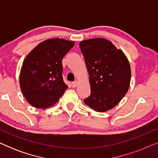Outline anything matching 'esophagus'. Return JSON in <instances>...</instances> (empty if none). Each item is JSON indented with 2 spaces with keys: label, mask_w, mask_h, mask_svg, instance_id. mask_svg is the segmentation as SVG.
Returning a JSON list of instances; mask_svg holds the SVG:
<instances>
[{
  "label": "esophagus",
  "mask_w": 158,
  "mask_h": 158,
  "mask_svg": "<svg viewBox=\"0 0 158 158\" xmlns=\"http://www.w3.org/2000/svg\"><path fill=\"white\" fill-rule=\"evenodd\" d=\"M77 83H78V82H77V81H76L73 82V83H71V85H72V86H73V88H75V87H76V86L77 85Z\"/></svg>",
  "instance_id": "34e87169"
}]
</instances>
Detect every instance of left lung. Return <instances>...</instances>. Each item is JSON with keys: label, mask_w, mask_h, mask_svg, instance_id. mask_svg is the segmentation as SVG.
Returning <instances> with one entry per match:
<instances>
[{"label": "left lung", "mask_w": 158, "mask_h": 158, "mask_svg": "<svg viewBox=\"0 0 158 158\" xmlns=\"http://www.w3.org/2000/svg\"><path fill=\"white\" fill-rule=\"evenodd\" d=\"M87 67L90 96L86 105L98 112L116 106L128 91L131 68L127 56L110 41L94 38L80 42Z\"/></svg>", "instance_id": "left-lung-1"}]
</instances>
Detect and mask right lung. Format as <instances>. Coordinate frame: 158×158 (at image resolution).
Listing matches in <instances>:
<instances>
[{
    "instance_id": "right-lung-1",
    "label": "right lung",
    "mask_w": 158,
    "mask_h": 158,
    "mask_svg": "<svg viewBox=\"0 0 158 158\" xmlns=\"http://www.w3.org/2000/svg\"><path fill=\"white\" fill-rule=\"evenodd\" d=\"M74 45L71 41L49 39L40 43L26 57L19 84L23 96L32 106H52L68 88L62 79V60Z\"/></svg>"
}]
</instances>
